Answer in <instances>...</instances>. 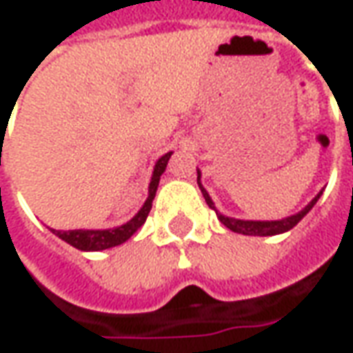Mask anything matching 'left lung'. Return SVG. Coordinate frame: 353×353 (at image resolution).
<instances>
[{
  "mask_svg": "<svg viewBox=\"0 0 353 353\" xmlns=\"http://www.w3.org/2000/svg\"><path fill=\"white\" fill-rule=\"evenodd\" d=\"M201 172L198 171V186H200L201 194H203V198H205V201H208V205L215 213H217V219L225 225L227 228H230L232 232H238V234H246V236H274V234H283V232H286V230H290V228H294L300 221H302L307 213H310L311 209H313V205L317 203V200L321 198V194H323V190L313 198V200L305 205V208L302 209V211H298V213H294V215H290V217H284V219H279V221H244V219H234V217H227V215H223V213H219L217 208H215V203H213V200L209 198L208 190L201 186Z\"/></svg>",
  "mask_w": 353,
  "mask_h": 353,
  "instance_id": "8db88e82",
  "label": "left lung"
}]
</instances>
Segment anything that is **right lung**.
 <instances>
[{
  "mask_svg": "<svg viewBox=\"0 0 353 353\" xmlns=\"http://www.w3.org/2000/svg\"><path fill=\"white\" fill-rule=\"evenodd\" d=\"M171 155L172 152H169L157 159L155 167H153L152 181H150V186H148V200L144 201V205L140 208V211L128 223L115 228H103V230H88V228H79V230H55V228H50V230L55 236H59L61 240H65L67 244L77 248L80 252H101V250H109V248H115L126 242L138 228L144 225L145 219L150 215L153 198H155V192H157V186H159V179L167 169V163L171 159Z\"/></svg>",
  "mask_w": 353,
  "mask_h": 353,
  "instance_id": "right-lung-1",
  "label": "right lung"
}]
</instances>
